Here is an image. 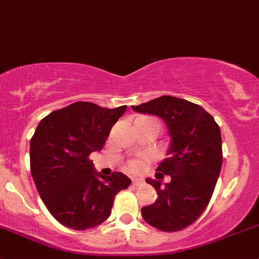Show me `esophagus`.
Returning a JSON list of instances; mask_svg holds the SVG:
<instances>
[{
    "label": "esophagus",
    "mask_w": 259,
    "mask_h": 259,
    "mask_svg": "<svg viewBox=\"0 0 259 259\" xmlns=\"http://www.w3.org/2000/svg\"><path fill=\"white\" fill-rule=\"evenodd\" d=\"M142 184H143L142 179H133V185H134V187H139V185Z\"/></svg>",
    "instance_id": "34e87169"
}]
</instances>
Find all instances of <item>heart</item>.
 I'll return each instance as SVG.
<instances>
[{
  "label": "heart",
  "instance_id": "b5f03b06",
  "mask_svg": "<svg viewBox=\"0 0 259 259\" xmlns=\"http://www.w3.org/2000/svg\"><path fill=\"white\" fill-rule=\"evenodd\" d=\"M144 168H145V164L144 161L142 160H133L127 164V170H129L130 173H134V174L142 173V171L144 170Z\"/></svg>",
  "mask_w": 259,
  "mask_h": 259
}]
</instances>
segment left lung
Segmentation results:
<instances>
[{
	"mask_svg": "<svg viewBox=\"0 0 259 259\" xmlns=\"http://www.w3.org/2000/svg\"><path fill=\"white\" fill-rule=\"evenodd\" d=\"M132 108L161 117L170 137L169 156L156 168L158 180L146 179L158 199L142 208L143 218L159 231H182L199 218L214 192L223 161L221 129L202 106L174 96ZM164 175L172 180L163 186Z\"/></svg>",
	"mask_w": 259,
	"mask_h": 259,
	"instance_id": "obj_1",
	"label": "left lung"
}]
</instances>
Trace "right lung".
Returning <instances> with one entry per match:
<instances>
[{
    "mask_svg": "<svg viewBox=\"0 0 259 259\" xmlns=\"http://www.w3.org/2000/svg\"><path fill=\"white\" fill-rule=\"evenodd\" d=\"M126 110L77 101L44 117L30 142V166L37 192L50 213L75 231L94 228L110 217L115 195L132 180L115 171H95L89 155L100 151Z\"/></svg>",
    "mask_w": 259,
    "mask_h": 259,
    "instance_id": "right-lung-1",
    "label": "right lung"
}]
</instances>
